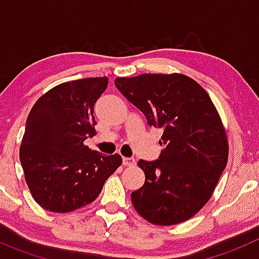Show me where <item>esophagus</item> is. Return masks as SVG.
Wrapping results in <instances>:
<instances>
[{"mask_svg":"<svg viewBox=\"0 0 259 259\" xmlns=\"http://www.w3.org/2000/svg\"><path fill=\"white\" fill-rule=\"evenodd\" d=\"M123 164H124V166H135V164H136V161H135V158L124 157L123 158Z\"/></svg>","mask_w":259,"mask_h":259,"instance_id":"obj_1","label":"esophagus"}]
</instances>
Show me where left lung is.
Instances as JSON below:
<instances>
[{
    "instance_id": "obj_1",
    "label": "left lung",
    "mask_w": 259,
    "mask_h": 259,
    "mask_svg": "<svg viewBox=\"0 0 259 259\" xmlns=\"http://www.w3.org/2000/svg\"><path fill=\"white\" fill-rule=\"evenodd\" d=\"M116 88L163 130L157 161L137 162L145 183L132 192L135 210L155 226L188 221L210 200L228 161V140L207 92L183 74L116 77Z\"/></svg>"
}]
</instances>
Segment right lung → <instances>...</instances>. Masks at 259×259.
<instances>
[{"label":"right lung","mask_w":259,"mask_h":259,"mask_svg":"<svg viewBox=\"0 0 259 259\" xmlns=\"http://www.w3.org/2000/svg\"><path fill=\"white\" fill-rule=\"evenodd\" d=\"M107 83L106 76L62 83L29 111L20 163L33 200L49 211H74L93 202L122 164L119 154L102 155L84 145L96 135L93 107Z\"/></svg>","instance_id":"right-lung-1"}]
</instances>
